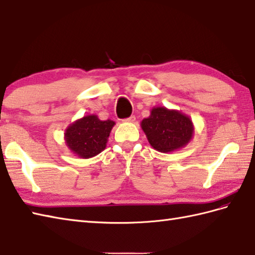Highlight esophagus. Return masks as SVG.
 <instances>
[{"label": "esophagus", "instance_id": "34e87169", "mask_svg": "<svg viewBox=\"0 0 255 255\" xmlns=\"http://www.w3.org/2000/svg\"><path fill=\"white\" fill-rule=\"evenodd\" d=\"M124 122H125V123H134V122H136V117H134V116H130L129 118L124 119Z\"/></svg>", "mask_w": 255, "mask_h": 255}]
</instances>
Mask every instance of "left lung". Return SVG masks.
I'll use <instances>...</instances> for the list:
<instances>
[{"label":"left lung","mask_w":255,"mask_h":255,"mask_svg":"<svg viewBox=\"0 0 255 255\" xmlns=\"http://www.w3.org/2000/svg\"><path fill=\"white\" fill-rule=\"evenodd\" d=\"M151 147L169 153L189 143L194 136V125L189 116L180 111L155 106L148 118L140 123Z\"/></svg>","instance_id":"left-lung-1"}]
</instances>
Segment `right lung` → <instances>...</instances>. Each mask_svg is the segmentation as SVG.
<instances>
[{
	"instance_id": "obj_1",
	"label": "right lung",
	"mask_w": 255,
	"mask_h": 255,
	"mask_svg": "<svg viewBox=\"0 0 255 255\" xmlns=\"http://www.w3.org/2000/svg\"><path fill=\"white\" fill-rule=\"evenodd\" d=\"M115 122L101 121L97 115H86L72 123L64 131L67 147L81 159H90L106 148Z\"/></svg>"
}]
</instances>
